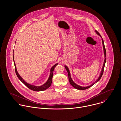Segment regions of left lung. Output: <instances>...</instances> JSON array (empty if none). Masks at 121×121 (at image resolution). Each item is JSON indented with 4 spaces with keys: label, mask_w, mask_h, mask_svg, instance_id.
Returning <instances> with one entry per match:
<instances>
[{
    "label": "left lung",
    "mask_w": 121,
    "mask_h": 121,
    "mask_svg": "<svg viewBox=\"0 0 121 121\" xmlns=\"http://www.w3.org/2000/svg\"><path fill=\"white\" fill-rule=\"evenodd\" d=\"M95 32L96 33L99 35L102 38V37H101L100 34L97 31L95 30ZM102 42H103V48H104V57H105V59H104V64H103V67H102V69L101 70V72L100 73V74L99 76V77L98 78V79H97V80L95 82H93L92 84H91L90 85L88 86H80L77 84H76L75 83H74L73 82V80L72 79L71 77V75H70V71H69V69L68 68V67L67 66H65V68L67 70V72L68 73V75H69V82L70 83V84L73 86L74 88L77 89H78V90H85V89H86L88 88H89L90 87H91V86H92L93 85H94L95 83H96L97 82H98L100 80V79L101 78L103 74V73H104V67H105V63H106V49H105V46H104V40L103 39V38L102 39Z\"/></svg>",
    "instance_id": "obj_1"
}]
</instances>
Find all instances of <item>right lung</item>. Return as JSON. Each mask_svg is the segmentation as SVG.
I'll list each match as a JSON object with an SVG mask.
<instances>
[{"instance_id":"obj_1","label":"right lung","mask_w":121,"mask_h":121,"mask_svg":"<svg viewBox=\"0 0 121 121\" xmlns=\"http://www.w3.org/2000/svg\"><path fill=\"white\" fill-rule=\"evenodd\" d=\"M13 61H14V63L15 72H16V75H17L18 78L21 81V82H23L26 86L28 87L29 89H31L33 91H44V90L48 89V87H49L50 86H51V85L52 82V76H53V70H54L55 67L58 65V63L55 64L51 68V69H50V74L49 78H48V81H47V82L41 86H37L33 85H31V84H30L27 83L26 82H25V81H24L23 80V79L18 74V73L17 72V70L16 69V65H15V62H14V57H13Z\"/></svg>"}]
</instances>
